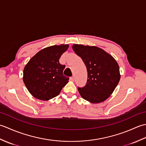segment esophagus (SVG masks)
Returning a JSON list of instances; mask_svg holds the SVG:
<instances>
[{
  "instance_id": "obj_1",
  "label": "esophagus",
  "mask_w": 146,
  "mask_h": 146,
  "mask_svg": "<svg viewBox=\"0 0 146 146\" xmlns=\"http://www.w3.org/2000/svg\"><path fill=\"white\" fill-rule=\"evenodd\" d=\"M70 80H71V81H74V80H75V77L74 76H71V77H70Z\"/></svg>"
}]
</instances>
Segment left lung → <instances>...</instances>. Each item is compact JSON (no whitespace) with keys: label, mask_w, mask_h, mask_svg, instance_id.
Here are the masks:
<instances>
[{"label":"left lung","mask_w":146,"mask_h":146,"mask_svg":"<svg viewBox=\"0 0 146 146\" xmlns=\"http://www.w3.org/2000/svg\"><path fill=\"white\" fill-rule=\"evenodd\" d=\"M72 48L82 59L88 73L86 85L78 88L80 95L92 104L104 102L120 81L117 62L112 56L97 46L74 44Z\"/></svg>","instance_id":"8db88e82"}]
</instances>
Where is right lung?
I'll return each mask as SVG.
<instances>
[{"label": "right lung", "instance_id": "obj_1", "mask_svg": "<svg viewBox=\"0 0 146 146\" xmlns=\"http://www.w3.org/2000/svg\"><path fill=\"white\" fill-rule=\"evenodd\" d=\"M69 45H54L42 49L30 59L23 71V82L34 97L49 100L56 97L69 78L63 75L64 65L59 60Z\"/></svg>", "mask_w": 146, "mask_h": 146}]
</instances>
